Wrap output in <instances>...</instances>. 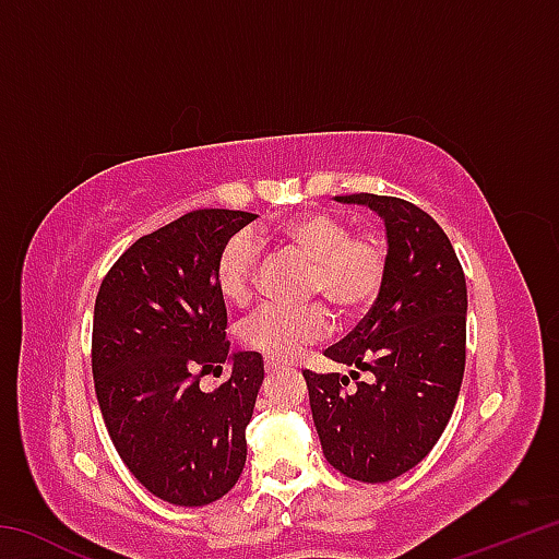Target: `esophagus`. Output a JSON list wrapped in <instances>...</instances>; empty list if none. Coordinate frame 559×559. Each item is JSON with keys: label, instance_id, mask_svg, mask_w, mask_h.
Segmentation results:
<instances>
[{"label": "esophagus", "instance_id": "esophagus-1", "mask_svg": "<svg viewBox=\"0 0 559 559\" xmlns=\"http://www.w3.org/2000/svg\"><path fill=\"white\" fill-rule=\"evenodd\" d=\"M263 365H266V372L283 370V362H281V359H276V357H266V359H263Z\"/></svg>", "mask_w": 559, "mask_h": 559}]
</instances>
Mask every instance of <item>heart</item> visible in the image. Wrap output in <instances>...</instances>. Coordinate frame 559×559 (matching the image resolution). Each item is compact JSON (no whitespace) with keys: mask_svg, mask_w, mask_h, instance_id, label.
I'll return each instance as SVG.
<instances>
[{"mask_svg":"<svg viewBox=\"0 0 559 559\" xmlns=\"http://www.w3.org/2000/svg\"><path fill=\"white\" fill-rule=\"evenodd\" d=\"M269 236L281 249L310 261L306 293L323 296L347 318L359 316L380 296L386 257L374 234H353L343 216L323 210H300L271 226ZM259 246L249 234H236L216 261V286L222 296L243 306L251 298ZM333 330V316L323 302L288 310L266 306L243 320V345L276 359H290L298 345L323 340Z\"/></svg>","mask_w":559,"mask_h":559,"instance_id":"1","label":"heart"}]
</instances>
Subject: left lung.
Here are the masks:
<instances>
[{
	"mask_svg": "<svg viewBox=\"0 0 559 559\" xmlns=\"http://www.w3.org/2000/svg\"><path fill=\"white\" fill-rule=\"evenodd\" d=\"M384 222L380 296L353 333L325 349L347 374L306 370L310 409L330 466L362 484L414 468L447 429L466 367V278L441 226L396 197L345 194ZM360 371L357 373L356 370Z\"/></svg>",
	"mask_w": 559,
	"mask_h": 559,
	"instance_id": "obj_1",
	"label": "left lung"
}]
</instances>
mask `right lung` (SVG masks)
<instances>
[{
  "label": "right lung",
  "mask_w": 559,
  "mask_h": 559,
  "mask_svg": "<svg viewBox=\"0 0 559 559\" xmlns=\"http://www.w3.org/2000/svg\"><path fill=\"white\" fill-rule=\"evenodd\" d=\"M257 214L197 210L143 236L112 263L93 310V382L112 447L173 506L219 500L246 463L263 382L259 353H229L216 261ZM233 367L202 393L204 373Z\"/></svg>",
  "instance_id": "right-lung-1"
}]
</instances>
